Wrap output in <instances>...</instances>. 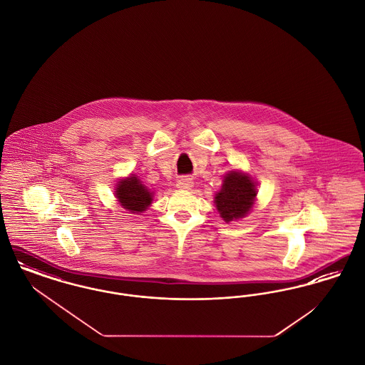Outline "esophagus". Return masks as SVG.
Returning a JSON list of instances; mask_svg holds the SVG:
<instances>
[{"mask_svg": "<svg viewBox=\"0 0 365 365\" xmlns=\"http://www.w3.org/2000/svg\"><path fill=\"white\" fill-rule=\"evenodd\" d=\"M178 187L180 190H189L192 187V180L187 176H182L179 180H178Z\"/></svg>", "mask_w": 365, "mask_h": 365, "instance_id": "obj_1", "label": "esophagus"}]
</instances>
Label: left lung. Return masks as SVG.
Here are the masks:
<instances>
[{"label":"left lung","instance_id":"left-lung-1","mask_svg":"<svg viewBox=\"0 0 365 365\" xmlns=\"http://www.w3.org/2000/svg\"><path fill=\"white\" fill-rule=\"evenodd\" d=\"M256 194L257 191L250 176L231 171L223 180L222 190L216 194L215 204L220 216L226 222H231L247 215L253 207Z\"/></svg>","mask_w":365,"mask_h":365}]
</instances>
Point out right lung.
<instances>
[{
    "label": "right lung",
    "instance_id": "add662e5",
    "mask_svg": "<svg viewBox=\"0 0 365 365\" xmlns=\"http://www.w3.org/2000/svg\"><path fill=\"white\" fill-rule=\"evenodd\" d=\"M116 197L123 208L128 209L131 213L146 210L152 202V192L134 175L119 182Z\"/></svg>",
    "mask_w": 365,
    "mask_h": 365
}]
</instances>
